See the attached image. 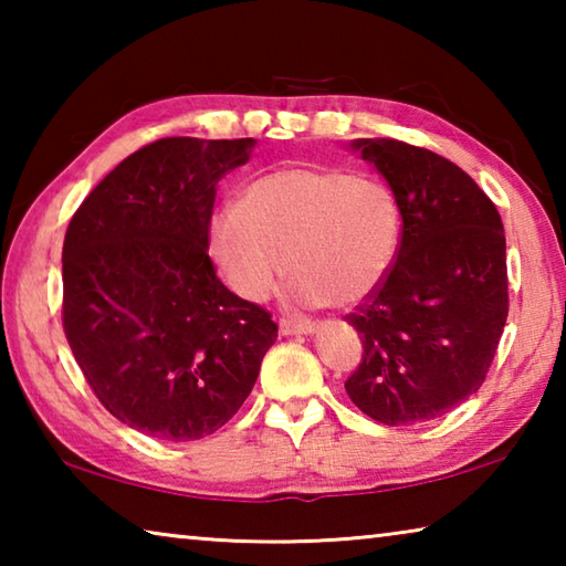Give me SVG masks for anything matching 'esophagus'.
<instances>
[{
	"mask_svg": "<svg viewBox=\"0 0 566 566\" xmlns=\"http://www.w3.org/2000/svg\"><path fill=\"white\" fill-rule=\"evenodd\" d=\"M280 332L284 334H312L314 322H302V319H280Z\"/></svg>",
	"mask_w": 566,
	"mask_h": 566,
	"instance_id": "obj_1",
	"label": "esophagus"
}]
</instances>
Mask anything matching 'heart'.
I'll list each match as a JSON object with an SVG mask.
<instances>
[{"mask_svg": "<svg viewBox=\"0 0 566 566\" xmlns=\"http://www.w3.org/2000/svg\"><path fill=\"white\" fill-rule=\"evenodd\" d=\"M209 254L247 302H264L284 272L302 306H352L397 260L401 209L385 181L337 167H290L254 179L242 205L217 209Z\"/></svg>", "mask_w": 566, "mask_h": 566, "instance_id": "1", "label": "heart"}]
</instances>
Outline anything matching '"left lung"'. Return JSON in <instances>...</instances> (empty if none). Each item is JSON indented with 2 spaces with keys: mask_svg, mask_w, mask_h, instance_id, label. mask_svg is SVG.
<instances>
[{
  "mask_svg": "<svg viewBox=\"0 0 566 566\" xmlns=\"http://www.w3.org/2000/svg\"><path fill=\"white\" fill-rule=\"evenodd\" d=\"M352 147L395 191L401 242L385 282L347 314L364 352L344 389L381 424H421L472 397L500 347L510 312L502 217L434 151L399 139Z\"/></svg>",
  "mask_w": 566,
  "mask_h": 566,
  "instance_id": "8db88e82",
  "label": "left lung"
}]
</instances>
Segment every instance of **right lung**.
<instances>
[{"mask_svg":"<svg viewBox=\"0 0 566 566\" xmlns=\"http://www.w3.org/2000/svg\"><path fill=\"white\" fill-rule=\"evenodd\" d=\"M254 139L167 137L119 161L76 209L62 249V324L109 415L169 442L237 415L276 339L272 314L209 260L217 181Z\"/></svg>","mask_w":566,"mask_h":566,"instance_id":"obj_1","label":"right lung"}]
</instances>
